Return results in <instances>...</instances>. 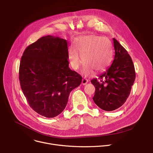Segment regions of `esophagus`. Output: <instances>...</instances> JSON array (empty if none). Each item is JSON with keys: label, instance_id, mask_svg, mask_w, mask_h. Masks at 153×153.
<instances>
[{"label": "esophagus", "instance_id": "esophagus-1", "mask_svg": "<svg viewBox=\"0 0 153 153\" xmlns=\"http://www.w3.org/2000/svg\"><path fill=\"white\" fill-rule=\"evenodd\" d=\"M88 80H87V79H85V78H83V79H82V84L83 85H85L87 83H88Z\"/></svg>", "mask_w": 153, "mask_h": 153}]
</instances>
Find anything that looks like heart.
<instances>
[{"mask_svg":"<svg viewBox=\"0 0 153 153\" xmlns=\"http://www.w3.org/2000/svg\"><path fill=\"white\" fill-rule=\"evenodd\" d=\"M103 42L108 46L102 45ZM112 57L111 47L106 39L95 35L82 36L77 37L68 51V57L72 67L77 70L83 63V71L86 74L103 71L110 64Z\"/></svg>","mask_w":153,"mask_h":153,"instance_id":"b5f03b06","label":"heart"}]
</instances>
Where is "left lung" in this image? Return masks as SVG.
Listing matches in <instances>:
<instances>
[{
  "label": "left lung",
  "instance_id": "8db88e82",
  "mask_svg": "<svg viewBox=\"0 0 153 153\" xmlns=\"http://www.w3.org/2000/svg\"><path fill=\"white\" fill-rule=\"evenodd\" d=\"M113 42L115 55L112 64L99 80L91 81L96 88L94 103L107 111L116 110L126 102L136 78L131 58L116 39Z\"/></svg>",
  "mask_w": 153,
  "mask_h": 153
}]
</instances>
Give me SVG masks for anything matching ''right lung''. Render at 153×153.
<instances>
[{
  "label": "right lung",
  "instance_id": "1",
  "mask_svg": "<svg viewBox=\"0 0 153 153\" xmlns=\"http://www.w3.org/2000/svg\"><path fill=\"white\" fill-rule=\"evenodd\" d=\"M68 59L67 41L50 35L30 45L21 57V88L30 107L42 116L60 114L81 83L82 76L69 68Z\"/></svg>",
  "mask_w": 153,
  "mask_h": 153
}]
</instances>
